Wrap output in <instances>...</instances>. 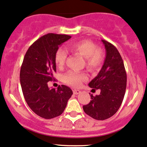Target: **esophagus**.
Wrapping results in <instances>:
<instances>
[{"label":"esophagus","mask_w":147,"mask_h":147,"mask_svg":"<svg viewBox=\"0 0 147 147\" xmlns=\"http://www.w3.org/2000/svg\"><path fill=\"white\" fill-rule=\"evenodd\" d=\"M73 93L74 94H79L81 93V91L79 90H73Z\"/></svg>","instance_id":"1"}]
</instances>
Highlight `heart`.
Masks as SVG:
<instances>
[{"instance_id": "heart-1", "label": "heart", "mask_w": 147, "mask_h": 147, "mask_svg": "<svg viewBox=\"0 0 147 147\" xmlns=\"http://www.w3.org/2000/svg\"><path fill=\"white\" fill-rule=\"evenodd\" d=\"M70 50L72 53L81 56L85 59L86 68L91 72H96L99 70L104 61V53L101 49L90 40H82L75 42L70 46ZM68 57V53L63 49H58L55 57V61L58 68H62L64 66ZM88 79L84 73L70 71L63 77V81L70 86L79 87L83 81Z\"/></svg>"}]
</instances>
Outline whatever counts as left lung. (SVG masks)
I'll return each mask as SVG.
<instances>
[{
    "mask_svg": "<svg viewBox=\"0 0 147 147\" xmlns=\"http://www.w3.org/2000/svg\"><path fill=\"white\" fill-rule=\"evenodd\" d=\"M101 41L105 49V61L98 75L88 84L92 90L99 89L100 94H91L90 102L83 106L86 114L98 121L116 114L124 98L127 86V74L119 52L111 43Z\"/></svg>",
    "mask_w": 147,
    "mask_h": 147,
    "instance_id": "left-lung-1",
    "label": "left lung"
}]
</instances>
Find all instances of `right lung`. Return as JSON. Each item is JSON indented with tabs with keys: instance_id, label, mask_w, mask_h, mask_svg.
Masks as SVG:
<instances>
[{
	"instance_id": "obj_1",
	"label": "right lung",
	"mask_w": 147,
	"mask_h": 147,
	"mask_svg": "<svg viewBox=\"0 0 147 147\" xmlns=\"http://www.w3.org/2000/svg\"><path fill=\"white\" fill-rule=\"evenodd\" d=\"M71 36L48 33L29 48L20 68V81L24 99L35 114L51 119L62 114L72 91L68 86L49 88L56 72L55 57L59 47Z\"/></svg>"
}]
</instances>
